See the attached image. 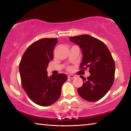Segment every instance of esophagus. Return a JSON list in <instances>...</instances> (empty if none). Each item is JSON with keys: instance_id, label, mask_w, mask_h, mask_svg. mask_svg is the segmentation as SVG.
Segmentation results:
<instances>
[{"instance_id": "1", "label": "esophagus", "mask_w": 131, "mask_h": 131, "mask_svg": "<svg viewBox=\"0 0 131 131\" xmlns=\"http://www.w3.org/2000/svg\"><path fill=\"white\" fill-rule=\"evenodd\" d=\"M68 78H69V79H74L75 76L73 74H69V75H68Z\"/></svg>"}]
</instances>
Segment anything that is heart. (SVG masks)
<instances>
[{"instance_id":"b5f03b06","label":"heart","mask_w":131,"mask_h":131,"mask_svg":"<svg viewBox=\"0 0 131 131\" xmlns=\"http://www.w3.org/2000/svg\"><path fill=\"white\" fill-rule=\"evenodd\" d=\"M68 70H70V69H71V68H70V67H69V68H68Z\"/></svg>"}]
</instances>
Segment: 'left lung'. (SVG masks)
Here are the masks:
<instances>
[{"label": "left lung", "mask_w": 131, "mask_h": 131, "mask_svg": "<svg viewBox=\"0 0 131 131\" xmlns=\"http://www.w3.org/2000/svg\"><path fill=\"white\" fill-rule=\"evenodd\" d=\"M70 40L80 47L83 54L80 69H89L91 75L80 76L83 84L77 89L82 98L88 102L100 100L113 84L115 63L109 50L99 39L88 35L70 37Z\"/></svg>", "instance_id": "1"}]
</instances>
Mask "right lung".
<instances>
[{
	"mask_svg": "<svg viewBox=\"0 0 131 131\" xmlns=\"http://www.w3.org/2000/svg\"><path fill=\"white\" fill-rule=\"evenodd\" d=\"M57 42V38L37 40L28 47L19 62L22 87L31 101L41 106H50L59 99L68 78L63 73L48 77L46 71Z\"/></svg>",
	"mask_w": 131,
	"mask_h": 131,
	"instance_id": "obj_1",
	"label": "right lung"
}]
</instances>
